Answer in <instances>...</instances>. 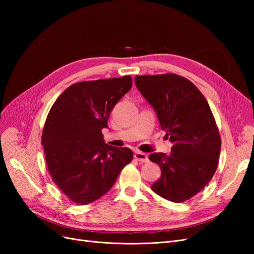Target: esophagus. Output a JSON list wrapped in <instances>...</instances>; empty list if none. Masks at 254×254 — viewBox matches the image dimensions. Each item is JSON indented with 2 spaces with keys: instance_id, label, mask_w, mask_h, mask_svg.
Listing matches in <instances>:
<instances>
[{
  "instance_id": "esophagus-1",
  "label": "esophagus",
  "mask_w": 254,
  "mask_h": 254,
  "mask_svg": "<svg viewBox=\"0 0 254 254\" xmlns=\"http://www.w3.org/2000/svg\"><path fill=\"white\" fill-rule=\"evenodd\" d=\"M134 159L139 161V162H142V163L148 162L147 155H146V153H144V152H142V151H135Z\"/></svg>"
}]
</instances>
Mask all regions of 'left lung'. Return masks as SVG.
<instances>
[{
    "label": "left lung",
    "instance_id": "obj_1",
    "mask_svg": "<svg viewBox=\"0 0 254 254\" xmlns=\"http://www.w3.org/2000/svg\"><path fill=\"white\" fill-rule=\"evenodd\" d=\"M134 80L173 143L170 155H149L161 168L151 190L173 202L189 200L217 170L221 139L210 106L195 84L180 75H142Z\"/></svg>",
    "mask_w": 254,
    "mask_h": 254
}]
</instances>
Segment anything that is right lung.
<instances>
[{
  "label": "right lung",
  "mask_w": 254,
  "mask_h": 254,
  "mask_svg": "<svg viewBox=\"0 0 254 254\" xmlns=\"http://www.w3.org/2000/svg\"><path fill=\"white\" fill-rule=\"evenodd\" d=\"M131 87L129 75L76 82L52 106L41 143L53 182L71 201L88 204L101 198L132 161L131 150L106 144L102 133Z\"/></svg>",
  "instance_id": "right-lung-1"
}]
</instances>
